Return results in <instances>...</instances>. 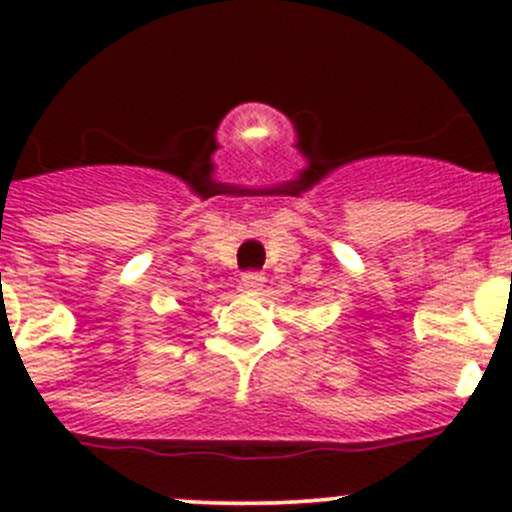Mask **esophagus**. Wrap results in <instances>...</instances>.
I'll use <instances>...</instances> for the list:
<instances>
[{"label": "esophagus", "instance_id": "34e87169", "mask_svg": "<svg viewBox=\"0 0 512 512\" xmlns=\"http://www.w3.org/2000/svg\"><path fill=\"white\" fill-rule=\"evenodd\" d=\"M240 287L245 289V292H260V289L265 287V277H262L260 272H245Z\"/></svg>", "mask_w": 512, "mask_h": 512}]
</instances>
